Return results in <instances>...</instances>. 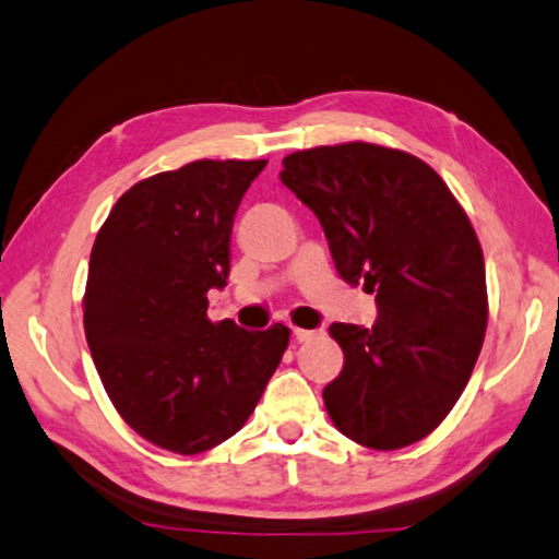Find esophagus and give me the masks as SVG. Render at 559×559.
I'll return each instance as SVG.
<instances>
[{
	"instance_id": "1",
	"label": "esophagus",
	"mask_w": 559,
	"mask_h": 559,
	"mask_svg": "<svg viewBox=\"0 0 559 559\" xmlns=\"http://www.w3.org/2000/svg\"><path fill=\"white\" fill-rule=\"evenodd\" d=\"M293 336L298 338V342H310V338H314V336H317V332H314V330H300V326H295V330H293Z\"/></svg>"
}]
</instances>
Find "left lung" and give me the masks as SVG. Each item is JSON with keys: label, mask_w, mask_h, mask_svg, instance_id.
I'll use <instances>...</instances> for the list:
<instances>
[{"label": "left lung", "mask_w": 559, "mask_h": 559, "mask_svg": "<svg viewBox=\"0 0 559 559\" xmlns=\"http://www.w3.org/2000/svg\"><path fill=\"white\" fill-rule=\"evenodd\" d=\"M281 181L320 217L346 283L376 290L366 330L336 322L344 368L324 407L348 439L397 451L463 395L487 330L485 257L463 205L429 164L373 142L293 152Z\"/></svg>", "instance_id": "1"}]
</instances>
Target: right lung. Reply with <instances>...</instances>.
<instances>
[{
	"label": "right lung",
	"mask_w": 559,
	"mask_h": 559,
	"mask_svg": "<svg viewBox=\"0 0 559 559\" xmlns=\"http://www.w3.org/2000/svg\"><path fill=\"white\" fill-rule=\"evenodd\" d=\"M266 159H195L120 195L96 235L82 298L86 344L123 421L164 451L199 455L242 429L290 330L207 320L229 273L239 201Z\"/></svg>",
	"instance_id": "add662e5"
}]
</instances>
